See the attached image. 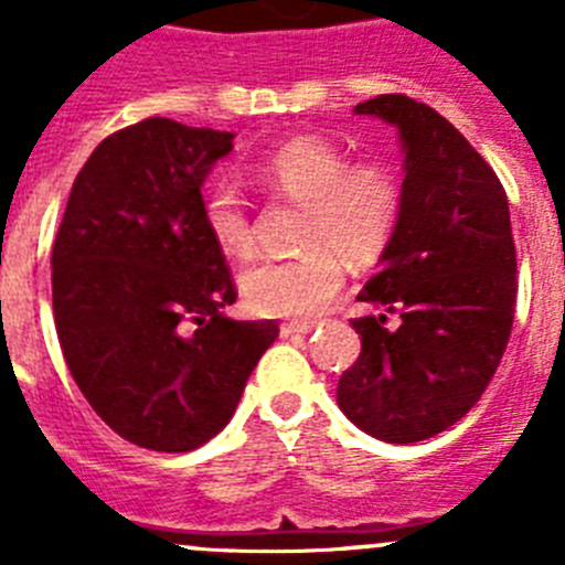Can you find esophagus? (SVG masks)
Wrapping results in <instances>:
<instances>
[{"label": "esophagus", "mask_w": 565, "mask_h": 565, "mask_svg": "<svg viewBox=\"0 0 565 565\" xmlns=\"http://www.w3.org/2000/svg\"><path fill=\"white\" fill-rule=\"evenodd\" d=\"M313 328H317V322H282V326H279V333H282V337H306Z\"/></svg>", "instance_id": "34e87169"}]
</instances>
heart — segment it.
Masks as SVG:
<instances>
[{"mask_svg": "<svg viewBox=\"0 0 565 565\" xmlns=\"http://www.w3.org/2000/svg\"><path fill=\"white\" fill-rule=\"evenodd\" d=\"M252 172L266 186L306 203L299 243L308 252L252 263L239 277L243 299L259 317H317L344 286L339 254L353 266H371L387 252L402 217V183L387 163H348L342 149L317 135L279 143ZM201 221L226 257H246L254 248L246 198L232 181L203 189Z\"/></svg>", "mask_w": 565, "mask_h": 565, "instance_id": "b5f03b06", "label": "heart"}]
</instances>
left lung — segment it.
Masks as SVG:
<instances>
[{"instance_id": "1", "label": "left lung", "mask_w": 565, "mask_h": 565, "mask_svg": "<svg viewBox=\"0 0 565 565\" xmlns=\"http://www.w3.org/2000/svg\"><path fill=\"white\" fill-rule=\"evenodd\" d=\"M398 129L402 217L353 319L362 353L337 402L367 436L413 444L472 411L515 319V239L498 174L444 115L407 96L353 107ZM396 312L399 322L386 319Z\"/></svg>"}]
</instances>
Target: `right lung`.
I'll list each match as a JSON object with an SVG mask.
<instances>
[{"instance_id": "add662e5", "label": "right lung", "mask_w": 565, "mask_h": 565, "mask_svg": "<svg viewBox=\"0 0 565 565\" xmlns=\"http://www.w3.org/2000/svg\"><path fill=\"white\" fill-rule=\"evenodd\" d=\"M234 132L147 118L104 138L53 243V317L89 407L127 441L189 452L234 416L274 319L237 322L232 271L201 221Z\"/></svg>"}]
</instances>
